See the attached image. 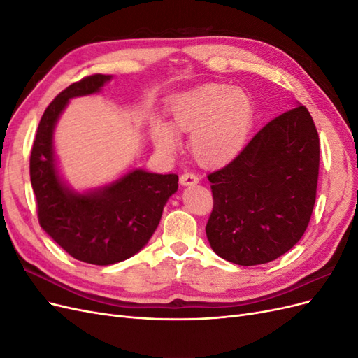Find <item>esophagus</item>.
<instances>
[{"instance_id": "34e87169", "label": "esophagus", "mask_w": 358, "mask_h": 358, "mask_svg": "<svg viewBox=\"0 0 358 358\" xmlns=\"http://www.w3.org/2000/svg\"><path fill=\"white\" fill-rule=\"evenodd\" d=\"M180 185L183 187H191V185H197V183L200 182L199 176L196 175V173L192 171H185L183 175H180Z\"/></svg>"}]
</instances>
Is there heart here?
Listing matches in <instances>:
<instances>
[{"label": "heart", "mask_w": 358, "mask_h": 358, "mask_svg": "<svg viewBox=\"0 0 358 358\" xmlns=\"http://www.w3.org/2000/svg\"><path fill=\"white\" fill-rule=\"evenodd\" d=\"M175 129L191 133V150L203 166H221L233 159L248 142L254 124V104L242 90L227 85H203L173 103ZM170 125L154 122L152 137L162 152H175L179 136Z\"/></svg>", "instance_id": "b5f03b06"}]
</instances>
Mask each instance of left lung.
Wrapping results in <instances>:
<instances>
[{
    "mask_svg": "<svg viewBox=\"0 0 358 358\" xmlns=\"http://www.w3.org/2000/svg\"><path fill=\"white\" fill-rule=\"evenodd\" d=\"M320 137L305 106L264 125L230 164L208 176L213 209L206 236L239 266L273 262L306 231L317 199Z\"/></svg>",
    "mask_w": 358,
    "mask_h": 358,
    "instance_id": "left-lung-1",
    "label": "left lung"
}]
</instances>
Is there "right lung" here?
Returning a JSON list of instances; mask_svg holds the SVG:
<instances>
[{
	"mask_svg": "<svg viewBox=\"0 0 358 358\" xmlns=\"http://www.w3.org/2000/svg\"><path fill=\"white\" fill-rule=\"evenodd\" d=\"M110 79V74L86 76L59 92L40 119L29 158L41 229L73 258L95 266L124 262L148 243L179 180L173 173L134 169L109 185L83 194L62 182L53 150L58 119L70 99L100 92Z\"/></svg>",
	"mask_w": 358,
	"mask_h": 358,
	"instance_id": "add662e5",
	"label": "right lung"
}]
</instances>
